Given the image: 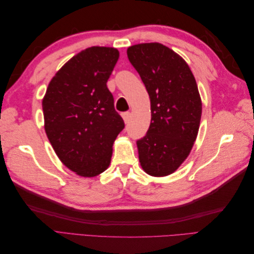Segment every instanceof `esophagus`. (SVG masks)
Here are the masks:
<instances>
[{
    "instance_id": "1",
    "label": "esophagus",
    "mask_w": 254,
    "mask_h": 254,
    "mask_svg": "<svg viewBox=\"0 0 254 254\" xmlns=\"http://www.w3.org/2000/svg\"><path fill=\"white\" fill-rule=\"evenodd\" d=\"M130 117H131V114H130V112H124V113H122V118H123V120H124L125 124H128L129 121H130Z\"/></svg>"
}]
</instances>
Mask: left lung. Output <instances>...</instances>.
Wrapping results in <instances>:
<instances>
[{
    "mask_svg": "<svg viewBox=\"0 0 254 254\" xmlns=\"http://www.w3.org/2000/svg\"><path fill=\"white\" fill-rule=\"evenodd\" d=\"M127 56L150 98L151 120L136 142L143 171L152 177L175 173L193 148L200 126L202 103L187 61L158 42L134 44Z\"/></svg>",
    "mask_w": 254,
    "mask_h": 254,
    "instance_id": "obj_1",
    "label": "left lung"
}]
</instances>
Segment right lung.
Here are the masks:
<instances>
[{
    "label": "right lung",
    "instance_id": "right-lung-1",
    "mask_svg": "<svg viewBox=\"0 0 254 254\" xmlns=\"http://www.w3.org/2000/svg\"><path fill=\"white\" fill-rule=\"evenodd\" d=\"M119 57L114 48L79 52L56 72L42 99L48 139L61 162L80 177L109 167L113 143L125 127L107 88Z\"/></svg>",
    "mask_w": 254,
    "mask_h": 254
}]
</instances>
